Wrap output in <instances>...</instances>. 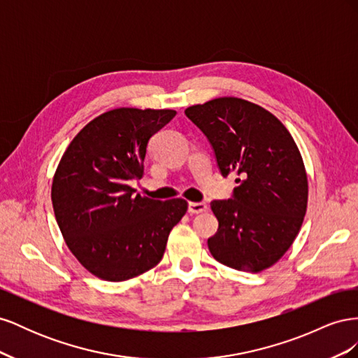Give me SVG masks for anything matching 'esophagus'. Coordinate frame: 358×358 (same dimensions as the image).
Instances as JSON below:
<instances>
[{"instance_id": "1", "label": "esophagus", "mask_w": 358, "mask_h": 358, "mask_svg": "<svg viewBox=\"0 0 358 358\" xmlns=\"http://www.w3.org/2000/svg\"><path fill=\"white\" fill-rule=\"evenodd\" d=\"M208 210V204L206 203H196V201H191L189 204H188V212L189 213H203V212H206Z\"/></svg>"}]
</instances>
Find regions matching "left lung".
<instances>
[{
    "label": "left lung",
    "mask_w": 358,
    "mask_h": 358,
    "mask_svg": "<svg viewBox=\"0 0 358 358\" xmlns=\"http://www.w3.org/2000/svg\"><path fill=\"white\" fill-rule=\"evenodd\" d=\"M185 115L215 150L221 175H234V196L210 203L218 231L208 241L216 262L242 272L272 267L297 237L308 208V175L285 125L262 106L220 96Z\"/></svg>",
    "instance_id": "obj_1"
}]
</instances>
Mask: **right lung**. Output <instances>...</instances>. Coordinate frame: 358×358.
Here are the masks:
<instances>
[{"mask_svg":"<svg viewBox=\"0 0 358 358\" xmlns=\"http://www.w3.org/2000/svg\"><path fill=\"white\" fill-rule=\"evenodd\" d=\"M170 109L119 107L96 116L61 157L52 204L64 241L94 276L121 282L155 267L188 203L154 200L128 185L142 179L149 138L169 124Z\"/></svg>","mask_w":358,"mask_h":358,"instance_id":"right-lung-1","label":"right lung"}]
</instances>
